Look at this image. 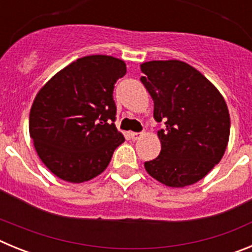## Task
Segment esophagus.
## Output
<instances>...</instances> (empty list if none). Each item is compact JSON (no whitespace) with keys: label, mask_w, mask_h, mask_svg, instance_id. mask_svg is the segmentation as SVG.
Returning <instances> with one entry per match:
<instances>
[{"label":"esophagus","mask_w":252,"mask_h":252,"mask_svg":"<svg viewBox=\"0 0 252 252\" xmlns=\"http://www.w3.org/2000/svg\"><path fill=\"white\" fill-rule=\"evenodd\" d=\"M142 136H144V133H141V132H131L130 133V137L133 140V141L140 140Z\"/></svg>","instance_id":"1"}]
</instances>
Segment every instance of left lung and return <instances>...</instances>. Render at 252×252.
<instances>
[{"instance_id":"8db88e82","label":"left lung","mask_w":252,"mask_h":252,"mask_svg":"<svg viewBox=\"0 0 252 252\" xmlns=\"http://www.w3.org/2000/svg\"><path fill=\"white\" fill-rule=\"evenodd\" d=\"M140 81L154 101L161 151L144 164L150 177L171 188L203 179L221 161L230 139V113L220 91L182 60H151L140 65Z\"/></svg>"}]
</instances>
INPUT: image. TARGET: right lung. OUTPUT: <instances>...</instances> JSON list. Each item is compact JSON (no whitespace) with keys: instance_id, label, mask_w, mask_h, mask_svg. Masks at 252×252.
<instances>
[{"instance_id":"1","label":"right lung","mask_w":252,"mask_h":252,"mask_svg":"<svg viewBox=\"0 0 252 252\" xmlns=\"http://www.w3.org/2000/svg\"><path fill=\"white\" fill-rule=\"evenodd\" d=\"M126 74L124 60L88 55L44 84L30 110L29 131L44 165L69 183H83L106 170L125 141L115 124L113 88Z\"/></svg>"}]
</instances>
